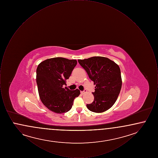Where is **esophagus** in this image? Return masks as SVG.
Instances as JSON below:
<instances>
[{
    "instance_id": "34e87169",
    "label": "esophagus",
    "mask_w": 158,
    "mask_h": 158,
    "mask_svg": "<svg viewBox=\"0 0 158 158\" xmlns=\"http://www.w3.org/2000/svg\"><path fill=\"white\" fill-rule=\"evenodd\" d=\"M86 92V90H84V91H81V94H82V95H83V94H85Z\"/></svg>"
}]
</instances>
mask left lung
<instances>
[{
    "mask_svg": "<svg viewBox=\"0 0 158 158\" xmlns=\"http://www.w3.org/2000/svg\"><path fill=\"white\" fill-rule=\"evenodd\" d=\"M96 85L93 92L94 100L86 106L94 113H103L117 101L122 86L120 69L114 61L104 57H92L78 60Z\"/></svg>",
    "mask_w": 158,
    "mask_h": 158,
    "instance_id": "8db88e82",
    "label": "left lung"
}]
</instances>
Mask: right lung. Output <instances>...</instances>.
<instances>
[{"label": "right lung", "instance_id": "1", "mask_svg": "<svg viewBox=\"0 0 158 158\" xmlns=\"http://www.w3.org/2000/svg\"><path fill=\"white\" fill-rule=\"evenodd\" d=\"M76 64V60L55 57L44 60L38 66L36 81L40 98L43 104L54 113L69 111L75 98L80 95L77 89L70 90L63 88Z\"/></svg>", "mask_w": 158, "mask_h": 158}]
</instances>
